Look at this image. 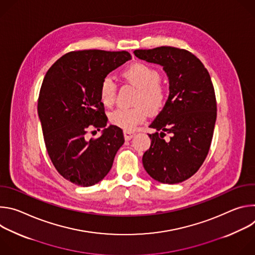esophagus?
Wrapping results in <instances>:
<instances>
[{"mask_svg":"<svg viewBox=\"0 0 255 255\" xmlns=\"http://www.w3.org/2000/svg\"><path fill=\"white\" fill-rule=\"evenodd\" d=\"M135 135V132H131V131H124V137L126 140H130L131 138H133Z\"/></svg>","mask_w":255,"mask_h":255,"instance_id":"34e87169","label":"esophagus"}]
</instances>
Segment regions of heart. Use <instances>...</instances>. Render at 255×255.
I'll use <instances>...</instances> for the list:
<instances>
[{"label":"heart","mask_w":255,"mask_h":255,"mask_svg":"<svg viewBox=\"0 0 255 255\" xmlns=\"http://www.w3.org/2000/svg\"><path fill=\"white\" fill-rule=\"evenodd\" d=\"M123 77L138 88L134 107L118 108L109 116L110 122L126 131L134 130L150 114L159 113L165 106L167 95L160 85L159 72L153 67L137 62L126 68ZM100 100L106 107H111L116 99V84L111 77H105L100 85Z\"/></svg>","instance_id":"1"}]
</instances>
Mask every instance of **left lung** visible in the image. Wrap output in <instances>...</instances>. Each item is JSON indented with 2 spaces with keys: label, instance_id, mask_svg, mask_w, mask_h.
<instances>
[{
  "label": "left lung",
  "instance_id": "8db88e82",
  "mask_svg": "<svg viewBox=\"0 0 255 255\" xmlns=\"http://www.w3.org/2000/svg\"><path fill=\"white\" fill-rule=\"evenodd\" d=\"M135 56L160 64L169 81L164 108L149 125L150 148L142 162L162 184H178L194 175L205 161L217 117L214 87L207 68L192 52L171 46L137 49ZM166 133L171 136L164 139Z\"/></svg>",
  "mask_w": 255,
  "mask_h": 255
}]
</instances>
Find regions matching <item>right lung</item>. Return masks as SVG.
Segmentation results:
<instances>
[{
	"label": "right lung",
	"instance_id": "add662e5",
	"mask_svg": "<svg viewBox=\"0 0 255 255\" xmlns=\"http://www.w3.org/2000/svg\"><path fill=\"white\" fill-rule=\"evenodd\" d=\"M129 59L127 51H71L44 77L37 110L46 150L58 173L77 186L91 187L102 180L124 143L121 128H106L99 90L103 79ZM94 128H103L102 135L89 138Z\"/></svg>",
	"mask_w": 255,
	"mask_h": 255
}]
</instances>
